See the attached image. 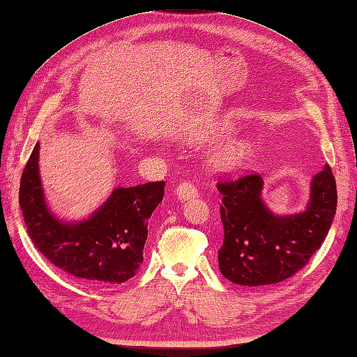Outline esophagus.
I'll return each instance as SVG.
<instances>
[{"mask_svg":"<svg viewBox=\"0 0 357 357\" xmlns=\"http://www.w3.org/2000/svg\"><path fill=\"white\" fill-rule=\"evenodd\" d=\"M176 196L179 199H190L198 196V190L196 187L190 183V181H183L178 187H176Z\"/></svg>","mask_w":357,"mask_h":357,"instance_id":"esophagus-1","label":"esophagus"}]
</instances>
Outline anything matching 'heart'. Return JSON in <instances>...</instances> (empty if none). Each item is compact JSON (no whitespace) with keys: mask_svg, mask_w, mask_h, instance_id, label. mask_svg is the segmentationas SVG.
<instances>
[{"mask_svg":"<svg viewBox=\"0 0 357 357\" xmlns=\"http://www.w3.org/2000/svg\"><path fill=\"white\" fill-rule=\"evenodd\" d=\"M227 128H222L225 133ZM253 146L247 139H230L210 153V164L219 170H230L242 164L252 153Z\"/></svg>","mask_w":357,"mask_h":357,"instance_id":"obj_1","label":"heart"}]
</instances>
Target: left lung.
Wrapping results in <instances>:
<instances>
[{
  "label": "left lung",
  "mask_w": 357,
  "mask_h": 357,
  "mask_svg": "<svg viewBox=\"0 0 357 357\" xmlns=\"http://www.w3.org/2000/svg\"><path fill=\"white\" fill-rule=\"evenodd\" d=\"M261 174L219 181L224 242L219 270L250 290L278 284L304 268L324 244L336 213L337 190L330 165L314 173L307 210L276 216L264 206Z\"/></svg>",
  "instance_id": "obj_1"
}]
</instances>
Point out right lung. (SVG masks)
<instances>
[{"label":"right lung","mask_w":357,"mask_h":357,"mask_svg":"<svg viewBox=\"0 0 357 357\" xmlns=\"http://www.w3.org/2000/svg\"><path fill=\"white\" fill-rule=\"evenodd\" d=\"M38 158L40 144L20 183V207L38 252L90 287H115L132 279L144 261L149 219L162 201L164 181L116 188L87 221L64 224L45 206Z\"/></svg>","instance_id":"1"}]
</instances>
